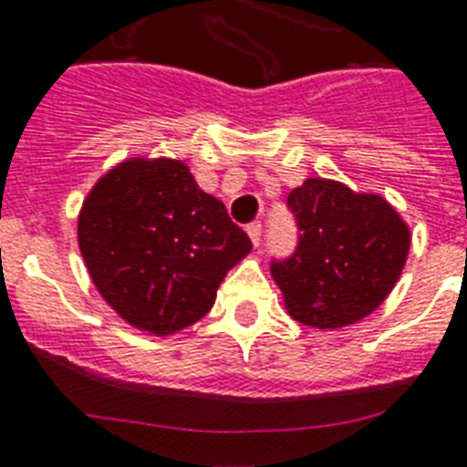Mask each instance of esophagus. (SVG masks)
Instances as JSON below:
<instances>
[{"instance_id":"obj_1","label":"esophagus","mask_w":467,"mask_h":467,"mask_svg":"<svg viewBox=\"0 0 467 467\" xmlns=\"http://www.w3.org/2000/svg\"><path fill=\"white\" fill-rule=\"evenodd\" d=\"M245 231H248V236H251L253 245H260V236H263V223L251 222L248 226H245Z\"/></svg>"}]
</instances>
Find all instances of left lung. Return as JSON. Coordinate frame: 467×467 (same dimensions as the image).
Here are the masks:
<instances>
[{
    "label": "left lung",
    "instance_id": "left-lung-1",
    "mask_svg": "<svg viewBox=\"0 0 467 467\" xmlns=\"http://www.w3.org/2000/svg\"><path fill=\"white\" fill-rule=\"evenodd\" d=\"M296 219V251L270 270L292 318L342 327L367 318L393 292L410 251V229L379 195L308 178L286 197Z\"/></svg>",
    "mask_w": 467,
    "mask_h": 467
}]
</instances>
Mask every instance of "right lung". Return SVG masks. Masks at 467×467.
<instances>
[{
  "mask_svg": "<svg viewBox=\"0 0 467 467\" xmlns=\"http://www.w3.org/2000/svg\"><path fill=\"white\" fill-rule=\"evenodd\" d=\"M248 234L173 159H132L100 178L79 214L93 285L130 326L171 335L210 313Z\"/></svg>",
  "mask_w": 467,
  "mask_h": 467,
  "instance_id": "1",
  "label": "right lung"
}]
</instances>
